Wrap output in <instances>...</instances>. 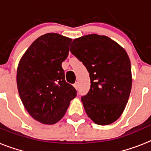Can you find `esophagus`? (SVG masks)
Masks as SVG:
<instances>
[{
  "instance_id": "esophagus-1",
  "label": "esophagus",
  "mask_w": 151,
  "mask_h": 151,
  "mask_svg": "<svg viewBox=\"0 0 151 151\" xmlns=\"http://www.w3.org/2000/svg\"><path fill=\"white\" fill-rule=\"evenodd\" d=\"M73 86H74V88L76 89V90H78V82H76V83H75L74 85H73Z\"/></svg>"
}]
</instances>
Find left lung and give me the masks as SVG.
Here are the masks:
<instances>
[{"label":"left lung","mask_w":151,"mask_h":151,"mask_svg":"<svg viewBox=\"0 0 151 151\" xmlns=\"http://www.w3.org/2000/svg\"><path fill=\"white\" fill-rule=\"evenodd\" d=\"M69 49L90 74V90L82 97L88 116L100 125L116 121L127 104L132 85L125 49L107 36L97 34L76 38Z\"/></svg>","instance_id":"left-lung-1"}]
</instances>
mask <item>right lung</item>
Masks as SVG:
<instances>
[{
    "mask_svg": "<svg viewBox=\"0 0 151 151\" xmlns=\"http://www.w3.org/2000/svg\"><path fill=\"white\" fill-rule=\"evenodd\" d=\"M71 41L57 33H47L33 41L19 62L17 84L20 99L29 115L42 124L60 120L76 96L62 68Z\"/></svg>",
    "mask_w": 151,
    "mask_h": 151,
    "instance_id": "right-lung-1",
    "label": "right lung"
}]
</instances>
